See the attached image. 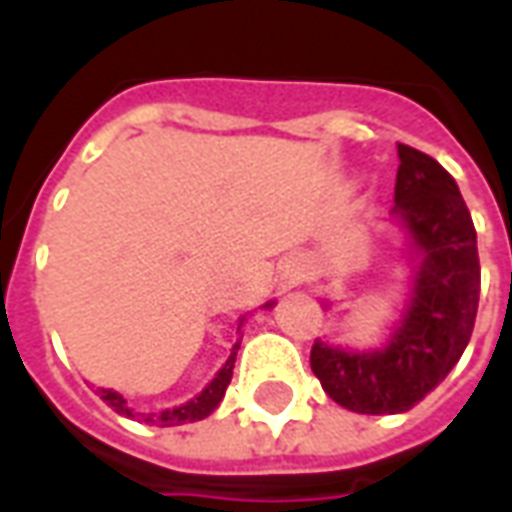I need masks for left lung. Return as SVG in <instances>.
Instances as JSON below:
<instances>
[{
    "mask_svg": "<svg viewBox=\"0 0 512 512\" xmlns=\"http://www.w3.org/2000/svg\"><path fill=\"white\" fill-rule=\"evenodd\" d=\"M395 204L406 294L379 346L316 338L311 368L335 404L357 414H401L420 404L461 360L475 327L480 261L461 190L434 158L398 144ZM330 311L335 302L324 300Z\"/></svg>",
    "mask_w": 512,
    "mask_h": 512,
    "instance_id": "left-lung-1",
    "label": "left lung"
}]
</instances>
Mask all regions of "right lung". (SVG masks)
<instances>
[{
	"label": "right lung",
	"mask_w": 512,
	"mask_h": 512,
	"mask_svg": "<svg viewBox=\"0 0 512 512\" xmlns=\"http://www.w3.org/2000/svg\"><path fill=\"white\" fill-rule=\"evenodd\" d=\"M275 300L264 302L261 308H272ZM242 324H245V316H240V322H237V333L242 330ZM237 349H240V343H234V349H231L229 360L220 365V371L212 376V382L201 390L199 395H193L190 401L179 406H171V409H163V412H149V414H138V417H144L147 423H158L160 428H171V425H182V423H196V420H204V417H210L218 404L223 401V395H226V387L231 382V371H234V360H237ZM100 398L106 401L111 409L117 414H128V417H136V412L130 409L128 401H125V395L117 393V390H108V387H100Z\"/></svg>",
	"instance_id": "1"
}]
</instances>
